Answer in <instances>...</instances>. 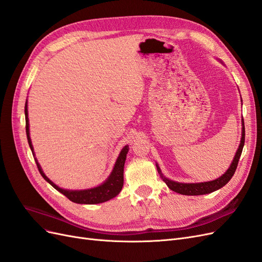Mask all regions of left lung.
<instances>
[{
  "instance_id": "1",
  "label": "left lung",
  "mask_w": 262,
  "mask_h": 262,
  "mask_svg": "<svg viewBox=\"0 0 262 262\" xmlns=\"http://www.w3.org/2000/svg\"><path fill=\"white\" fill-rule=\"evenodd\" d=\"M242 124H243V128H242V140H241V144L238 146V149H237V152L235 154L234 160L229 166V168L226 170V172L224 175H222L220 178L215 179V180H212V181H207V182H199V184H182V182H176V181H172L168 178H166L162 171L161 168L158 167V165H156L157 167V171L160 173L163 181L165 182L167 187L172 190V191H175L177 193L180 194H185V195H200V194H207V193H211L213 191H215V190H219L220 188L224 187L227 182L231 180V178L233 177V175L236 171L237 168V165H238L239 162V158L243 152V147L245 144V124H244V119H242Z\"/></svg>"
}]
</instances>
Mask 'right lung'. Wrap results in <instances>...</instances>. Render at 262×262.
Here are the masks:
<instances>
[{"instance_id":"obj_1","label":"right lung","mask_w":262,"mask_h":262,"mask_svg":"<svg viewBox=\"0 0 262 262\" xmlns=\"http://www.w3.org/2000/svg\"><path fill=\"white\" fill-rule=\"evenodd\" d=\"M25 119H26V134H27V140H28V144L30 146L31 152L34 154V147L33 144H31V140L29 137V121H28V112H27V101L25 104ZM129 152V146L126 145L122 148V150L119 154L117 162L115 164L114 170L110 173V176L108 177V179L104 182V184L95 187L92 189H86V190H66L62 189L60 187H58L57 185H54L53 182L47 177L40 165L37 162V160L35 158L37 167L39 172L41 173V176L45 178V180H47L49 184L54 188L57 189L59 192H61L62 194H64L69 200H71L72 202L75 203H80V204H97V203H102L106 202L110 199H113L116 195L119 194V192L121 191L122 186H123V167H124V162L126 158V154Z\"/></svg>"}]
</instances>
